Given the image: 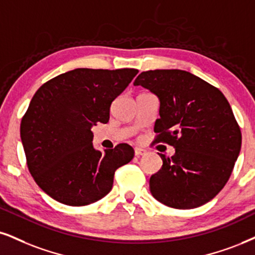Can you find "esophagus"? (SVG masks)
<instances>
[{"label": "esophagus", "mask_w": 255, "mask_h": 255, "mask_svg": "<svg viewBox=\"0 0 255 255\" xmlns=\"http://www.w3.org/2000/svg\"><path fill=\"white\" fill-rule=\"evenodd\" d=\"M134 155L136 156H145L146 150L143 147H134Z\"/></svg>", "instance_id": "34e87169"}]
</instances>
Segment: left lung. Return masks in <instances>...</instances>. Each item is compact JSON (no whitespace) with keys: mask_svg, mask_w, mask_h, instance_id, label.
<instances>
[{"mask_svg":"<svg viewBox=\"0 0 255 255\" xmlns=\"http://www.w3.org/2000/svg\"><path fill=\"white\" fill-rule=\"evenodd\" d=\"M134 86L159 100L157 140L175 147L170 158L150 177L157 201L176 209H193L214 199L233 171L241 132L228 100L220 90L182 70L142 72Z\"/></svg>","mask_w":255,"mask_h":255,"instance_id":"1","label":"left lung"}]
</instances>
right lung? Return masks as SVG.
Here are the masks:
<instances>
[{
    "label": "right lung",
    "instance_id": "add662e5",
    "mask_svg": "<svg viewBox=\"0 0 255 255\" xmlns=\"http://www.w3.org/2000/svg\"><path fill=\"white\" fill-rule=\"evenodd\" d=\"M138 73L134 68H77L43 84L21 121V142L37 185L58 202L86 206L112 189L119 166L133 158L128 144L104 151L92 128L106 124L111 104Z\"/></svg>",
    "mask_w": 255,
    "mask_h": 255
}]
</instances>
